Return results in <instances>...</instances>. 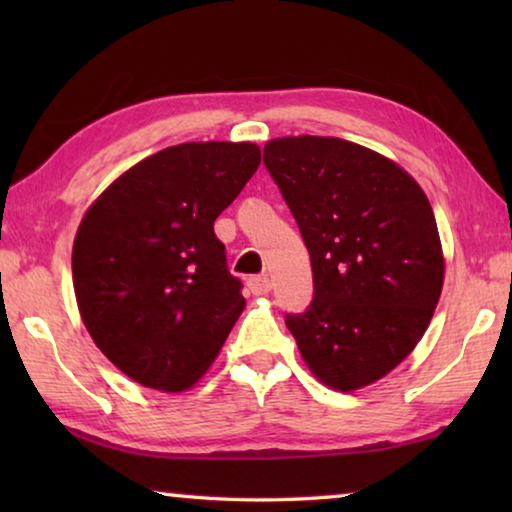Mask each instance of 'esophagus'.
Segmentation results:
<instances>
[{
	"instance_id": "1",
	"label": "esophagus",
	"mask_w": 512,
	"mask_h": 512,
	"mask_svg": "<svg viewBox=\"0 0 512 512\" xmlns=\"http://www.w3.org/2000/svg\"><path fill=\"white\" fill-rule=\"evenodd\" d=\"M248 289L253 296H266L271 291V280L266 275H253L248 277Z\"/></svg>"
}]
</instances>
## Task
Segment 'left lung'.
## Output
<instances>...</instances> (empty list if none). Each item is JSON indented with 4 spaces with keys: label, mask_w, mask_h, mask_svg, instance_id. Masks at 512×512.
I'll return each instance as SVG.
<instances>
[{
    "label": "left lung",
    "mask_w": 512,
    "mask_h": 512,
    "mask_svg": "<svg viewBox=\"0 0 512 512\" xmlns=\"http://www.w3.org/2000/svg\"><path fill=\"white\" fill-rule=\"evenodd\" d=\"M264 164L296 216L314 302L287 327L314 377L339 393L409 357L445 280L436 216L400 164L339 137H277Z\"/></svg>",
    "instance_id": "1"
}]
</instances>
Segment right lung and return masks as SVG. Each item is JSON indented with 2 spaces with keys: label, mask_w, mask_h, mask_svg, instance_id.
<instances>
[{
  "label": "right lung",
  "mask_w": 512,
  "mask_h": 512,
  "mask_svg": "<svg viewBox=\"0 0 512 512\" xmlns=\"http://www.w3.org/2000/svg\"><path fill=\"white\" fill-rule=\"evenodd\" d=\"M262 162L253 142H187L103 189L72 248L76 305L92 341L137 384L189 391L246 307L214 221Z\"/></svg>",
  "instance_id": "obj_1"
}]
</instances>
